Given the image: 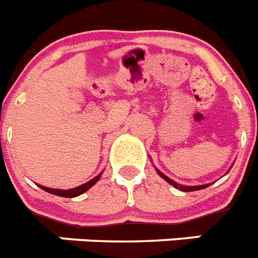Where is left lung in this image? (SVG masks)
Wrapping results in <instances>:
<instances>
[{"mask_svg":"<svg viewBox=\"0 0 258 258\" xmlns=\"http://www.w3.org/2000/svg\"><path fill=\"white\" fill-rule=\"evenodd\" d=\"M153 166H154V165H153ZM154 167H155V166H154ZM155 171H157V174H158V175L161 176L162 179H165L166 182L170 183L171 186H174V187H175V188H178V190H179V191H183V192H190V191L203 190V188H207L208 186H211V184H212V183H206V184H199V186H184V184H180V183H176L175 180L170 179L169 176L165 175V174H163L162 171H159V170L157 169V167H155Z\"/></svg>","mask_w":258,"mask_h":258,"instance_id":"1","label":"left lung"}]
</instances>
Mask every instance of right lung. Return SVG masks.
Segmentation results:
<instances>
[{
    "instance_id": "right-lung-1",
    "label": "right lung",
    "mask_w": 258,
    "mask_h": 258,
    "mask_svg": "<svg viewBox=\"0 0 258 258\" xmlns=\"http://www.w3.org/2000/svg\"><path fill=\"white\" fill-rule=\"evenodd\" d=\"M103 175V172H100L99 175H96L93 179L88 180V182L83 183L80 186L78 187H74V188H68V190H59V188H50V187H44L42 184H37L38 187H40L42 190L47 191V192L52 194V195H57V197H63V198H76L79 195H82V194L87 192V191L91 188L92 186H95L96 182L101 178Z\"/></svg>"
}]
</instances>
